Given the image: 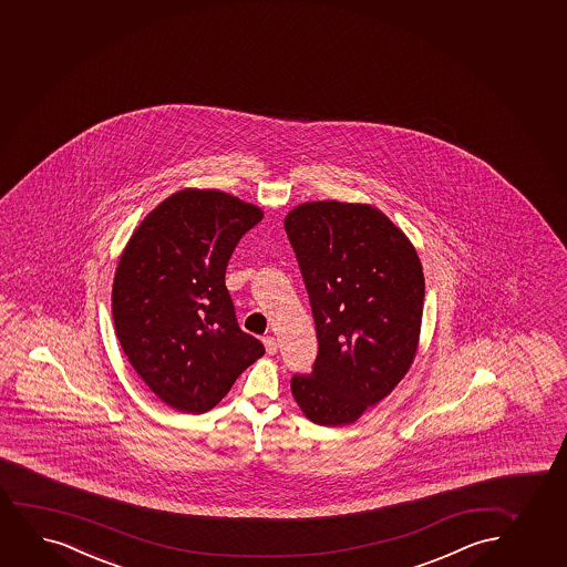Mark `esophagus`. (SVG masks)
<instances>
[{
	"instance_id": "34e87169",
	"label": "esophagus",
	"mask_w": 567,
	"mask_h": 567,
	"mask_svg": "<svg viewBox=\"0 0 567 567\" xmlns=\"http://www.w3.org/2000/svg\"><path fill=\"white\" fill-rule=\"evenodd\" d=\"M264 346H266V351L269 355H275L277 350H279V343H277L275 336H266V338H264Z\"/></svg>"
}]
</instances>
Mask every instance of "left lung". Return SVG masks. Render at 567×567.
I'll use <instances>...</instances> for the list:
<instances>
[{
    "instance_id": "left-lung-1",
    "label": "left lung",
    "mask_w": 567,
    "mask_h": 567,
    "mask_svg": "<svg viewBox=\"0 0 567 567\" xmlns=\"http://www.w3.org/2000/svg\"><path fill=\"white\" fill-rule=\"evenodd\" d=\"M319 353L290 388L319 426H348L405 377L419 348L424 274L405 233L371 204L306 203L285 217Z\"/></svg>"
}]
</instances>
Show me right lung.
Masks as SVG:
<instances>
[{
	"instance_id": "obj_1",
	"label": "right lung",
	"mask_w": 567,
	"mask_h": 567,
	"mask_svg": "<svg viewBox=\"0 0 567 567\" xmlns=\"http://www.w3.org/2000/svg\"><path fill=\"white\" fill-rule=\"evenodd\" d=\"M264 212L216 189H183L127 240L112 285L120 346L148 390L179 413L203 414L266 353L238 327L225 269Z\"/></svg>"
}]
</instances>
